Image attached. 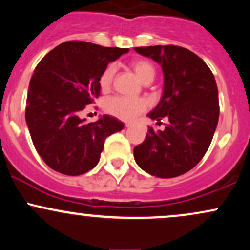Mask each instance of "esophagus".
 Segmentation results:
<instances>
[{
	"label": "esophagus",
	"mask_w": 250,
	"mask_h": 250,
	"mask_svg": "<svg viewBox=\"0 0 250 250\" xmlns=\"http://www.w3.org/2000/svg\"><path fill=\"white\" fill-rule=\"evenodd\" d=\"M130 125H131V123H125V127H130Z\"/></svg>",
	"instance_id": "obj_1"
}]
</instances>
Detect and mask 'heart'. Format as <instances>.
I'll return each instance as SVG.
<instances>
[{"mask_svg": "<svg viewBox=\"0 0 250 250\" xmlns=\"http://www.w3.org/2000/svg\"><path fill=\"white\" fill-rule=\"evenodd\" d=\"M136 75L142 82L153 81L155 76V67L153 63L147 61V60H134L130 63ZM116 74L115 64L110 63L104 69L102 70L101 75L99 77L100 87L102 90H108L110 88L111 83L114 81V77ZM148 104L143 99H137V97H128V96H111L105 100L104 110L110 115L117 117V119L123 120V121H131L137 115L142 114L143 111L147 110Z\"/></svg>", "mask_w": 250, "mask_h": 250, "instance_id": "heart-1", "label": "heart"}]
</instances>
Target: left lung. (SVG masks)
Returning a JSON list of instances; mask_svg holds the SVG:
<instances>
[{"label":"left lung","instance_id":"left-lung-1","mask_svg":"<svg viewBox=\"0 0 250 250\" xmlns=\"http://www.w3.org/2000/svg\"><path fill=\"white\" fill-rule=\"evenodd\" d=\"M135 51L162 67V99L148 116L169 120L165 130L149 127L145 141L134 148L135 161L153 176H180L201 161L213 140L220 114L216 81L205 61L186 48L151 45Z\"/></svg>","mask_w":250,"mask_h":250}]
</instances>
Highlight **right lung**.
I'll return each instance as SVG.
<instances>
[{"label": "right lung", "instance_id": "right-lung-1", "mask_svg": "<svg viewBox=\"0 0 250 250\" xmlns=\"http://www.w3.org/2000/svg\"><path fill=\"white\" fill-rule=\"evenodd\" d=\"M128 51L68 41L36 65L28 89L25 121L48 167L70 176L87 173L99 163L105 139L125 127L110 115L87 123L80 114L100 96L102 70Z\"/></svg>", "mask_w": 250, "mask_h": 250}]
</instances>
